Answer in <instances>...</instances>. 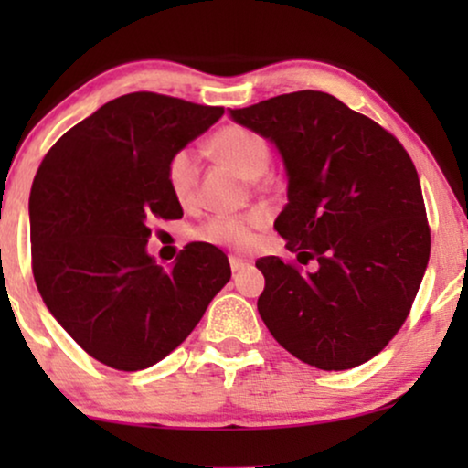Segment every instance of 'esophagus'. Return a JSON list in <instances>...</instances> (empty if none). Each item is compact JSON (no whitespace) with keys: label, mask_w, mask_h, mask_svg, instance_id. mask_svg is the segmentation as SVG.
<instances>
[{"label":"esophagus","mask_w":468,"mask_h":468,"mask_svg":"<svg viewBox=\"0 0 468 468\" xmlns=\"http://www.w3.org/2000/svg\"><path fill=\"white\" fill-rule=\"evenodd\" d=\"M247 266H249V260L236 258V255H232V258H229V268H232L234 272H239V271H242V268H247Z\"/></svg>","instance_id":"34e87169"}]
</instances>
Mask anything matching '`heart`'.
<instances>
[{
	"instance_id": "heart-1",
	"label": "heart",
	"mask_w": 468,
	"mask_h": 468,
	"mask_svg": "<svg viewBox=\"0 0 468 468\" xmlns=\"http://www.w3.org/2000/svg\"><path fill=\"white\" fill-rule=\"evenodd\" d=\"M210 151L249 181L264 175L271 162V149L266 140L258 132L240 125L221 127L210 140ZM197 176H200V162L194 149L185 146L172 153L165 165V181L178 202H189L194 197ZM260 223L261 215H217L200 228V239L213 245L245 247L251 242V228Z\"/></svg>"
}]
</instances>
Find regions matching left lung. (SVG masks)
<instances>
[{"instance_id":"obj_1","label":"left lung","mask_w":468,"mask_h":468,"mask_svg":"<svg viewBox=\"0 0 468 468\" xmlns=\"http://www.w3.org/2000/svg\"><path fill=\"white\" fill-rule=\"evenodd\" d=\"M279 151L287 204L274 221L303 272L255 261L260 317L311 367L347 370L375 357L405 324L431 258L418 170L381 125L324 91L277 95L228 111Z\"/></svg>"}]
</instances>
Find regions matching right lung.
I'll return each instance as SVG.
<instances>
[{
  "mask_svg": "<svg viewBox=\"0 0 468 468\" xmlns=\"http://www.w3.org/2000/svg\"><path fill=\"white\" fill-rule=\"evenodd\" d=\"M157 93H127L63 133L29 196L37 292L89 356L143 370L175 351L232 277L228 258L194 242L170 268L146 251L151 217L181 219L165 165L221 119Z\"/></svg>",
  "mask_w": 468,
  "mask_h": 468,
  "instance_id": "1",
  "label": "right lung"
}]
</instances>
